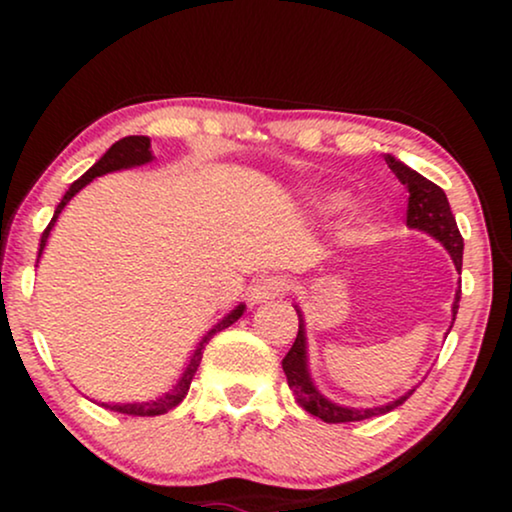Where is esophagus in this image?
<instances>
[{"label":"esophagus","instance_id":"obj_1","mask_svg":"<svg viewBox=\"0 0 512 512\" xmlns=\"http://www.w3.org/2000/svg\"><path fill=\"white\" fill-rule=\"evenodd\" d=\"M284 291H286V279L277 275H263L261 279H256V282L251 284L249 300L251 303H268V300L284 296Z\"/></svg>","mask_w":512,"mask_h":512}]
</instances>
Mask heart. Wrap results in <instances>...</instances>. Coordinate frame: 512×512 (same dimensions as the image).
<instances>
[{"mask_svg": "<svg viewBox=\"0 0 512 512\" xmlns=\"http://www.w3.org/2000/svg\"><path fill=\"white\" fill-rule=\"evenodd\" d=\"M347 205H349V195L335 191V193H326L324 198L317 202V209L321 214H335V212H342Z\"/></svg>", "mask_w": 512, "mask_h": 512, "instance_id": "b5f03b06", "label": "heart"}]
</instances>
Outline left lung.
<instances>
[{
    "instance_id": "8db88e82",
    "label": "left lung",
    "mask_w": 512,
    "mask_h": 512,
    "mask_svg": "<svg viewBox=\"0 0 512 512\" xmlns=\"http://www.w3.org/2000/svg\"><path fill=\"white\" fill-rule=\"evenodd\" d=\"M384 160H387L389 170L396 174L398 181L408 188V228L419 230V233H426L436 242L443 244L447 254L452 256L454 268L461 272V258H464V237H461V233H459L457 219H454L450 202H447V195L443 188L436 186L426 177H422V174L405 165L403 160L391 156V153H387ZM459 296H461V286H457V293H454L452 324H454V319H457ZM293 307H296L300 324H298L296 342L291 345L289 354L284 356L282 368L286 373V380H289V387L293 389V394H296V401L303 405L310 415L324 419V422H328V424L361 422V419L384 415V412L398 408V405H401L405 398L415 391V387H412L405 391L403 396L394 398V401H389L384 405H373V408H349V405H340V403L331 401V398H326L317 389V384H314L312 373H310V359H307L305 314L298 305H293Z\"/></svg>"
}]
</instances>
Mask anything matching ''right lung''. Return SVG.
Masks as SVG:
<instances>
[{
	"label": "right lung",
	"mask_w": 512,
	"mask_h": 512,
	"mask_svg": "<svg viewBox=\"0 0 512 512\" xmlns=\"http://www.w3.org/2000/svg\"><path fill=\"white\" fill-rule=\"evenodd\" d=\"M153 160V151H151V139L144 137V135H130V137H123L118 139L116 144L109 146V151L104 153V156L97 160V163L90 167V170L83 174L81 179H76L72 186L67 188L65 195H62V200L58 202V207H55L53 212V219L48 223L44 233H41V242H39V256H37V263L41 254H44L46 249V242L48 237H51V230L55 226V221H58V216L62 214V209L67 207V202L74 198L76 193L81 191V188H86L90 181L97 179V177H104V174L109 172H118V170H130V167H139V165H146ZM244 310H247V305L240 303L235 307V310H230L226 317L216 321V324L209 328V331L202 335V340L198 342V347H195V352L191 356V361L186 363L184 373L177 380V384H172L170 391H165L163 396H156L151 398V401H132V403H102L104 408L114 410V412H123V415H135V417H146V415H163V412L172 410L174 405H179L184 401L186 394H188V387H191V380L195 375V370H198L200 361H202V352H205V345L209 340H212L214 333L223 331V328H228L230 324H235L237 319L242 317Z\"/></svg>",
	"instance_id": "right-lung-1"
}]
</instances>
